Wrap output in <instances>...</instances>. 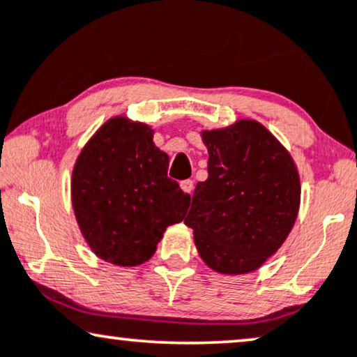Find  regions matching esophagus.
<instances>
[{"label":"esophagus","instance_id":"1","mask_svg":"<svg viewBox=\"0 0 357 357\" xmlns=\"http://www.w3.org/2000/svg\"><path fill=\"white\" fill-rule=\"evenodd\" d=\"M179 186H181V189L186 194H189V196H191L192 194V191H194V183L191 181V179H186V181H181V184H179Z\"/></svg>","mask_w":357,"mask_h":357}]
</instances>
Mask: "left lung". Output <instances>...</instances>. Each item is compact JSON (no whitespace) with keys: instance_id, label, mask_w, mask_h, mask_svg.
I'll return each mask as SVG.
<instances>
[{"instance_id":"8db88e82","label":"left lung","mask_w":357,"mask_h":357,"mask_svg":"<svg viewBox=\"0 0 357 357\" xmlns=\"http://www.w3.org/2000/svg\"><path fill=\"white\" fill-rule=\"evenodd\" d=\"M201 139L208 151V176L194 189L184 223L212 271L253 273L281 248L297 220L302 189L297 165L255 119L204 129Z\"/></svg>"}]
</instances>
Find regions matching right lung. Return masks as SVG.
Returning a JSON list of instances; mask_svg holds the SVG:
<instances>
[{"label": "right lung", "instance_id": "add662e5", "mask_svg": "<svg viewBox=\"0 0 357 357\" xmlns=\"http://www.w3.org/2000/svg\"><path fill=\"white\" fill-rule=\"evenodd\" d=\"M149 123L107 119L71 171V206L84 241L114 266L144 264L166 228L184 220L191 197L168 178L169 156Z\"/></svg>", "mask_w": 357, "mask_h": 357}]
</instances>
